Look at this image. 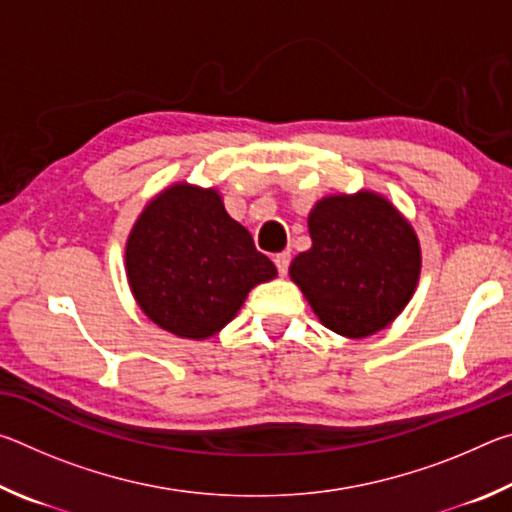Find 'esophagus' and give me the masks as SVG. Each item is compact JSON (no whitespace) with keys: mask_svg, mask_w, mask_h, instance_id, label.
I'll list each match as a JSON object with an SVG mask.
<instances>
[{"mask_svg":"<svg viewBox=\"0 0 512 512\" xmlns=\"http://www.w3.org/2000/svg\"><path fill=\"white\" fill-rule=\"evenodd\" d=\"M273 262H275V266H277V273L284 275V273L289 271V264H291V253H289V250H282V253H277V255L273 257Z\"/></svg>","mask_w":512,"mask_h":512,"instance_id":"34e87169","label":"esophagus"}]
</instances>
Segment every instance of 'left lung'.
<instances>
[{
  "label": "left lung",
  "mask_w": 512,
  "mask_h": 512,
  "mask_svg": "<svg viewBox=\"0 0 512 512\" xmlns=\"http://www.w3.org/2000/svg\"><path fill=\"white\" fill-rule=\"evenodd\" d=\"M311 248L291 262L320 323L361 339L391 325L420 275V244L409 223L377 194L323 198L309 214Z\"/></svg>",
  "instance_id": "1"
}]
</instances>
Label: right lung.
<instances>
[{
	"instance_id": "add662e5",
	"label": "right lung",
	"mask_w": 512,
	"mask_h": 512,
	"mask_svg": "<svg viewBox=\"0 0 512 512\" xmlns=\"http://www.w3.org/2000/svg\"><path fill=\"white\" fill-rule=\"evenodd\" d=\"M126 271L144 314L183 339H210L277 273L214 189L185 183L146 205L128 237Z\"/></svg>"
}]
</instances>
